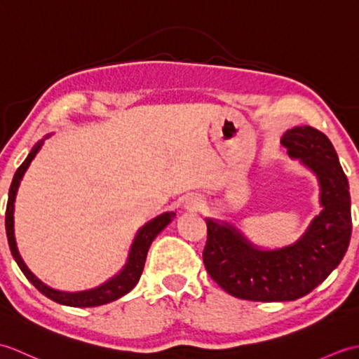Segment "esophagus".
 I'll return each mask as SVG.
<instances>
[{"label": "esophagus", "instance_id": "34e87169", "mask_svg": "<svg viewBox=\"0 0 359 359\" xmlns=\"http://www.w3.org/2000/svg\"><path fill=\"white\" fill-rule=\"evenodd\" d=\"M201 207H202V201L199 197H191V199H188L187 202V210L189 211H197L201 210Z\"/></svg>", "mask_w": 359, "mask_h": 359}]
</instances>
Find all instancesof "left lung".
Masks as SVG:
<instances>
[{
    "label": "left lung",
    "mask_w": 359,
    "mask_h": 359,
    "mask_svg": "<svg viewBox=\"0 0 359 359\" xmlns=\"http://www.w3.org/2000/svg\"><path fill=\"white\" fill-rule=\"evenodd\" d=\"M288 156L313 171L323 211L294 243L276 250L255 247L230 224L207 219L203 264L226 293L247 301H294L337 269L352 234L348 182L329 137L311 126L282 135Z\"/></svg>",
    "instance_id": "1"
}]
</instances>
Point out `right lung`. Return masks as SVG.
I'll return each mask as SVG.
<instances>
[{
	"mask_svg": "<svg viewBox=\"0 0 359 359\" xmlns=\"http://www.w3.org/2000/svg\"><path fill=\"white\" fill-rule=\"evenodd\" d=\"M48 137L49 135H46L44 139H48ZM44 139L41 142H38L34 147V149L29 152V156L26 157L25 162L21 163L17 172H15L12 185L9 189V199H7V207H6V234H7V242H9V247L12 251V256L15 259V262L18 264L20 270L25 273V276L29 279L30 284H32L38 292L43 293L44 296H48L49 299L55 301L58 304H63V306H69V307H97V306H103V304L116 301L118 297L131 292V290L137 285V282H139L142 276L144 261H147V255L152 241H154L156 236L171 222L175 216V212L172 211L163 212V215L157 216L156 219H152L151 222L142 226L133 242L131 251H129V256H128V262L123 266V270H121L118 274H116L114 278H111L108 282H104V284H102L100 287H95L93 290H85V292H77V293L58 292V290L48 287L46 284H43L40 279L35 278L34 273L26 266L25 261H22L18 253L17 242H15V234H13V203H15V197H17L20 182L29 168L30 162H32L34 157L36 156V152L40 151Z\"/></svg>",
	"mask_w": 359,
	"mask_h": 359,
	"instance_id": "add662e5",
	"label": "right lung"
}]
</instances>
